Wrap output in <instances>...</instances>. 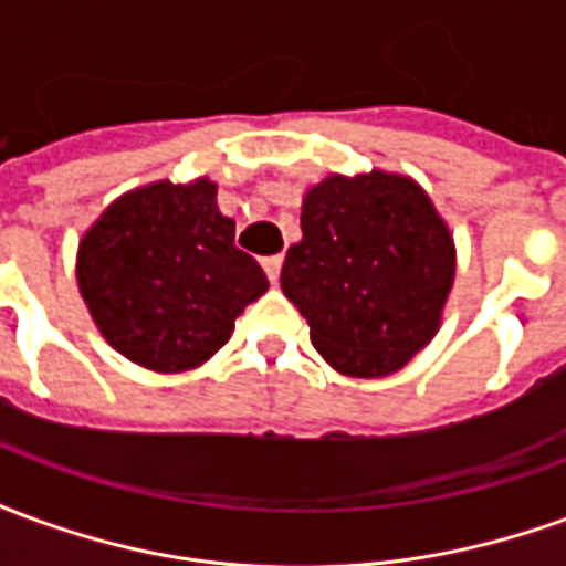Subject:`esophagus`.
Returning <instances> with one entry per match:
<instances>
[{
	"label": "esophagus",
	"mask_w": 566,
	"mask_h": 566,
	"mask_svg": "<svg viewBox=\"0 0 566 566\" xmlns=\"http://www.w3.org/2000/svg\"><path fill=\"white\" fill-rule=\"evenodd\" d=\"M282 263H284L282 254H275V258L263 260V272H266V279H270L272 284L279 282V275H282Z\"/></svg>",
	"instance_id": "obj_1"
}]
</instances>
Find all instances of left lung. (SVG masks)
<instances>
[{
	"instance_id": "1",
	"label": "left lung",
	"mask_w": 566,
	"mask_h": 566,
	"mask_svg": "<svg viewBox=\"0 0 566 566\" xmlns=\"http://www.w3.org/2000/svg\"><path fill=\"white\" fill-rule=\"evenodd\" d=\"M303 239L287 248L284 296L343 376L406 367L439 331L454 282V242L424 190L373 169L308 187Z\"/></svg>"
}]
</instances>
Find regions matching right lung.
<instances>
[{"label":"right lung","instance_id":"1","mask_svg":"<svg viewBox=\"0 0 566 566\" xmlns=\"http://www.w3.org/2000/svg\"><path fill=\"white\" fill-rule=\"evenodd\" d=\"M214 197L209 178L154 181L115 199L81 239V296L105 343L139 367L206 364L270 287Z\"/></svg>","mask_w":566,"mask_h":566}]
</instances>
